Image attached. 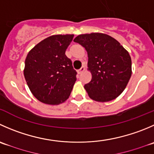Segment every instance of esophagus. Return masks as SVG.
Masks as SVG:
<instances>
[{"label": "esophagus", "mask_w": 154, "mask_h": 154, "mask_svg": "<svg viewBox=\"0 0 154 154\" xmlns=\"http://www.w3.org/2000/svg\"><path fill=\"white\" fill-rule=\"evenodd\" d=\"M84 71H85V68L83 66L81 68H80V70H78V74H81L82 73H83Z\"/></svg>", "instance_id": "esophagus-1"}]
</instances>
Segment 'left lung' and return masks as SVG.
<instances>
[{
  "label": "left lung",
  "mask_w": 154,
  "mask_h": 154,
  "mask_svg": "<svg viewBox=\"0 0 154 154\" xmlns=\"http://www.w3.org/2000/svg\"><path fill=\"white\" fill-rule=\"evenodd\" d=\"M74 41L87 52L88 68L92 79L84 88L89 96L100 102L118 97L132 75L129 53L117 40L101 33L80 34Z\"/></svg>",
  "instance_id": "8db88e82"
}]
</instances>
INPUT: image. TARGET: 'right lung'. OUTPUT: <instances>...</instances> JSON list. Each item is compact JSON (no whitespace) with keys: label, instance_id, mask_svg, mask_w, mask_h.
I'll list each match as a JSON object with an SVG mask.
<instances>
[{"label":"right lung","instance_id":"1","mask_svg":"<svg viewBox=\"0 0 154 154\" xmlns=\"http://www.w3.org/2000/svg\"><path fill=\"white\" fill-rule=\"evenodd\" d=\"M74 34L53 35L28 53L24 76L30 90L40 101L58 104L66 101L77 80V71L65 51Z\"/></svg>","mask_w":154,"mask_h":154}]
</instances>
